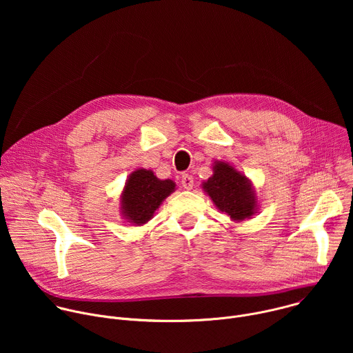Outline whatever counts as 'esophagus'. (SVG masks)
Wrapping results in <instances>:
<instances>
[{
    "label": "esophagus",
    "instance_id": "34e87169",
    "mask_svg": "<svg viewBox=\"0 0 353 353\" xmlns=\"http://www.w3.org/2000/svg\"><path fill=\"white\" fill-rule=\"evenodd\" d=\"M181 184H183V187H184L185 190H191L192 185H194V179H192V176L188 174V173H184V174L181 176Z\"/></svg>",
    "mask_w": 353,
    "mask_h": 353
}]
</instances>
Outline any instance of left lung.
Segmentation results:
<instances>
[{
    "label": "left lung",
    "mask_w": 353,
    "mask_h": 353,
    "mask_svg": "<svg viewBox=\"0 0 353 353\" xmlns=\"http://www.w3.org/2000/svg\"><path fill=\"white\" fill-rule=\"evenodd\" d=\"M212 177L204 183V188L219 211L226 212L234 221L253 215L256 199L245 176L228 163H216Z\"/></svg>",
    "instance_id": "1"
}]
</instances>
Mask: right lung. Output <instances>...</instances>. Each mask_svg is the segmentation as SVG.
<instances>
[{
	"label": "right lung",
	"instance_id": "right-lung-1",
	"mask_svg": "<svg viewBox=\"0 0 353 353\" xmlns=\"http://www.w3.org/2000/svg\"><path fill=\"white\" fill-rule=\"evenodd\" d=\"M172 180H159L150 170L134 172L121 195L123 214L130 222L142 225L152 218L162 201L174 191Z\"/></svg>",
	"mask_w": 353,
	"mask_h": 353
}]
</instances>
